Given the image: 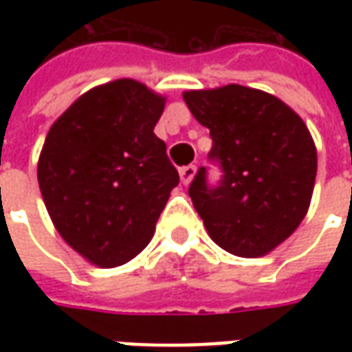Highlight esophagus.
<instances>
[{
    "instance_id": "1",
    "label": "esophagus",
    "mask_w": 352,
    "mask_h": 352,
    "mask_svg": "<svg viewBox=\"0 0 352 352\" xmlns=\"http://www.w3.org/2000/svg\"><path fill=\"white\" fill-rule=\"evenodd\" d=\"M179 175H181L183 184H188L192 179H194V175H196V166H194V164H190V166H184V168H181V171H179Z\"/></svg>"
}]
</instances>
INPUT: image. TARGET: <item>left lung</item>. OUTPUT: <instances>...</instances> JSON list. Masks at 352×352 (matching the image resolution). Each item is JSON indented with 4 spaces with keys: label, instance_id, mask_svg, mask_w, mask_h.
<instances>
[{
    "label": "left lung",
    "instance_id": "1",
    "mask_svg": "<svg viewBox=\"0 0 352 352\" xmlns=\"http://www.w3.org/2000/svg\"><path fill=\"white\" fill-rule=\"evenodd\" d=\"M209 128V160L221 181L209 184L199 168L188 196L209 236L224 251L256 258L294 232L309 209L317 148L307 126L272 94L228 85L183 94Z\"/></svg>",
    "mask_w": 352,
    "mask_h": 352
}]
</instances>
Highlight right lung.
Wrapping results in <instances>:
<instances>
[{
    "mask_svg": "<svg viewBox=\"0 0 352 352\" xmlns=\"http://www.w3.org/2000/svg\"><path fill=\"white\" fill-rule=\"evenodd\" d=\"M166 100L118 79L82 94L52 124L37 181L65 243L100 267L145 249L179 173L154 126Z\"/></svg>",
    "mask_w": 352,
    "mask_h": 352,
    "instance_id": "right-lung-1",
    "label": "right lung"
}]
</instances>
